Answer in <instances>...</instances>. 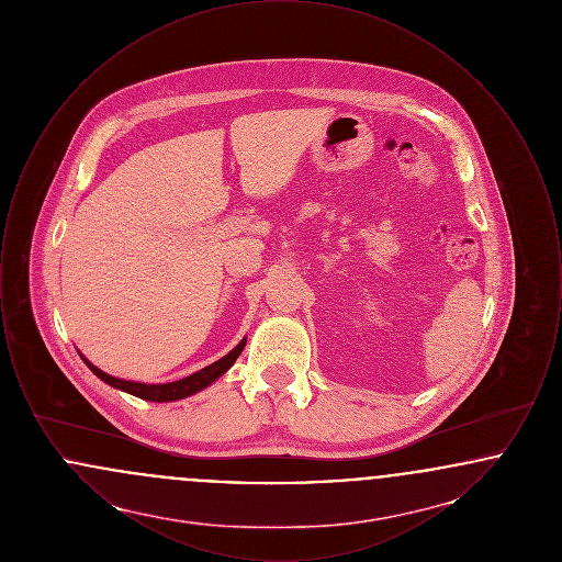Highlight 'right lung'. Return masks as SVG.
<instances>
[{
  "label": "right lung",
  "mask_w": 562,
  "mask_h": 562,
  "mask_svg": "<svg viewBox=\"0 0 562 562\" xmlns=\"http://www.w3.org/2000/svg\"><path fill=\"white\" fill-rule=\"evenodd\" d=\"M244 346H246V339H241L240 344L232 349L227 356H223L221 360H216L213 364L204 367V369L198 371V373L189 374L186 379L172 381V383H136V381L117 379V376L103 373V371L97 369L92 362H88L81 353L80 356L83 358V362L88 364V369L97 374L101 381L109 383L111 387L122 390V392H128V394H133L136 398H143V401L172 402L188 398L191 394H195V392L209 387L221 374L227 373V369H232V364L238 360V356H240Z\"/></svg>",
  "instance_id": "1"
}]
</instances>
